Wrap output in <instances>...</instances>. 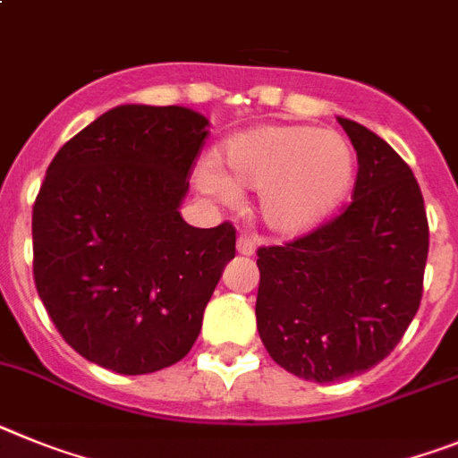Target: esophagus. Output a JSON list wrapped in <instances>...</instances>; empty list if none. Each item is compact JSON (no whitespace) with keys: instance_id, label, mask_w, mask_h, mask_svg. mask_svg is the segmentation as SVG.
Masks as SVG:
<instances>
[{"instance_id":"34e87169","label":"esophagus","mask_w":458,"mask_h":458,"mask_svg":"<svg viewBox=\"0 0 458 458\" xmlns=\"http://www.w3.org/2000/svg\"><path fill=\"white\" fill-rule=\"evenodd\" d=\"M237 253H242V256H253L256 253V240L246 237V234H240L237 237Z\"/></svg>"}]
</instances>
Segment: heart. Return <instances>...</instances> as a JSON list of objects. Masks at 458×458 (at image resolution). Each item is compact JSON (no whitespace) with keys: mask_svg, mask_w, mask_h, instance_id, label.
Instances as JSON below:
<instances>
[{"mask_svg":"<svg viewBox=\"0 0 458 458\" xmlns=\"http://www.w3.org/2000/svg\"><path fill=\"white\" fill-rule=\"evenodd\" d=\"M207 165L200 186L224 202L258 191V212L272 233L295 237L327 221L355 182V152L334 129L267 124L234 135Z\"/></svg>","mask_w":458,"mask_h":458,"instance_id":"b5f03b06","label":"heart"}]
</instances>
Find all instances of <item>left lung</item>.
Returning <instances> with one entry per match:
<instances>
[{"instance_id":"left-lung-1","label":"left lung","mask_w":458,"mask_h":458,"mask_svg":"<svg viewBox=\"0 0 458 458\" xmlns=\"http://www.w3.org/2000/svg\"><path fill=\"white\" fill-rule=\"evenodd\" d=\"M357 152L345 212L284 246L258 249L256 318L269 357L313 383L369 371L394 350L421 300L428 221L408 163L339 117Z\"/></svg>"}]
</instances>
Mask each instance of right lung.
I'll return each instance as SVG.
<instances>
[{
	"label": "right lung",
	"mask_w": 458,
	"mask_h": 458,
	"mask_svg": "<svg viewBox=\"0 0 458 458\" xmlns=\"http://www.w3.org/2000/svg\"><path fill=\"white\" fill-rule=\"evenodd\" d=\"M182 106H117L73 135L34 214V281L64 341L124 376L189 355L234 228H193L180 205L207 138Z\"/></svg>",
	"instance_id": "right-lung-1"
}]
</instances>
